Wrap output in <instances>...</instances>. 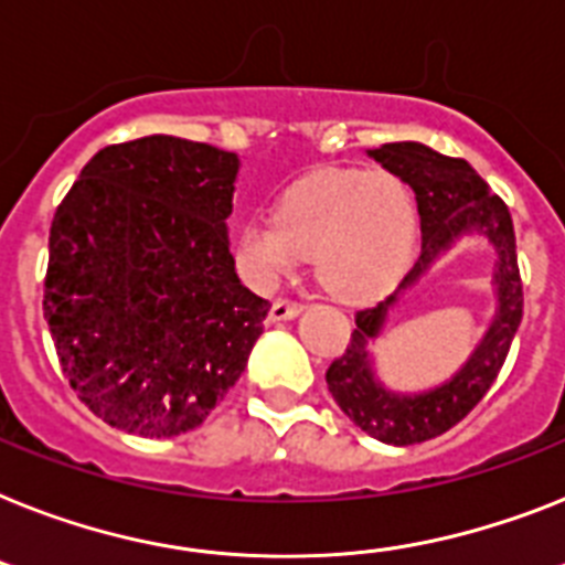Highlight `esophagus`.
I'll return each instance as SVG.
<instances>
[{
    "label": "esophagus",
    "mask_w": 565,
    "mask_h": 565,
    "mask_svg": "<svg viewBox=\"0 0 565 565\" xmlns=\"http://www.w3.org/2000/svg\"><path fill=\"white\" fill-rule=\"evenodd\" d=\"M300 311H302V302L279 297V300H274L271 306V320L274 323H279V320H291V317H297Z\"/></svg>",
    "instance_id": "34e87169"
}]
</instances>
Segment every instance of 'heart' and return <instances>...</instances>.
<instances>
[{"label": "heart", "instance_id": "b5f03b06", "mask_svg": "<svg viewBox=\"0 0 565 565\" xmlns=\"http://www.w3.org/2000/svg\"><path fill=\"white\" fill-rule=\"evenodd\" d=\"M416 225V199L395 172L320 167L282 190L277 216L242 225L236 259L254 286L271 288L315 256L326 291L363 302L404 274Z\"/></svg>", "mask_w": 565, "mask_h": 565}]
</instances>
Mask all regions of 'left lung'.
<instances>
[{
  "instance_id": "8db88e82",
  "label": "left lung",
  "mask_w": 565,
  "mask_h": 565,
  "mask_svg": "<svg viewBox=\"0 0 565 565\" xmlns=\"http://www.w3.org/2000/svg\"><path fill=\"white\" fill-rule=\"evenodd\" d=\"M370 156L384 170L407 181L416 193L418 216H422V256L416 268L401 279L398 291L372 309L358 311V329L349 338L343 355L334 358L332 366L326 370V384L338 407L363 433L386 445L404 447L447 433L491 390L523 320V279L516 265L514 222L508 204L488 190L482 175L465 158L441 156L416 141L384 143L370 149ZM473 232L484 235L498 250L494 285L501 297V309L492 329L469 363L447 385L418 396L390 394L371 370L369 343L380 333L385 311L394 305L397 294L415 285L417 277L456 238Z\"/></svg>"
}]
</instances>
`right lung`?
<instances>
[{
  "label": "right lung",
  "mask_w": 565,
  "mask_h": 565,
  "mask_svg": "<svg viewBox=\"0 0 565 565\" xmlns=\"http://www.w3.org/2000/svg\"><path fill=\"white\" fill-rule=\"evenodd\" d=\"M236 152L147 135L97 152L60 202L42 311L77 398L164 439L204 422L245 372L271 302L227 248Z\"/></svg>",
  "instance_id": "obj_1"
}]
</instances>
